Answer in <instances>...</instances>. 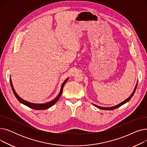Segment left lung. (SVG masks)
Returning a JSON list of instances; mask_svg holds the SVG:
<instances>
[{
  "label": "left lung",
  "mask_w": 147,
  "mask_h": 147,
  "mask_svg": "<svg viewBox=\"0 0 147 147\" xmlns=\"http://www.w3.org/2000/svg\"><path fill=\"white\" fill-rule=\"evenodd\" d=\"M137 84H138V82H137V83H136V86H135V89H134V91H133V92H132V94H131V95H130L128 98H127L126 100H125L124 101H123L122 102L120 103L119 104H118V105H115V106L111 107H100V106L96 105L94 104H93V105H94L96 107L98 108V109H101V110H114V109H117L118 107H119L121 106L122 105L125 104V103L129 101V100H130L131 98H132V96H133V95H134L135 92V90H136V88H137Z\"/></svg>",
  "instance_id": "8db88e82"
}]
</instances>
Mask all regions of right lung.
<instances>
[{
  "instance_id": "1",
  "label": "right lung",
  "mask_w": 147,
  "mask_h": 147,
  "mask_svg": "<svg viewBox=\"0 0 147 147\" xmlns=\"http://www.w3.org/2000/svg\"><path fill=\"white\" fill-rule=\"evenodd\" d=\"M68 80V78H67V79H65V80L63 83V84H62L61 85V90H60V92L59 94L58 95V96L54 99H53L52 101H51L49 102H48L46 103H44V104H35V103H32V102H28L27 101H26V100L22 99L20 96H19V95L17 94V92H15L13 87V84H12V80H11V76H10V83H11V86L12 87V90L13 92V94L15 96V97L17 98V99L18 100V101L22 104H24L30 108H32V109H34V110H46V109H49V108H50L51 107H52V105H53L54 104H55L57 101L59 99L60 96H61V94L62 93H63V88L65 85V84L66 83V82H67V80Z\"/></svg>"
}]
</instances>
